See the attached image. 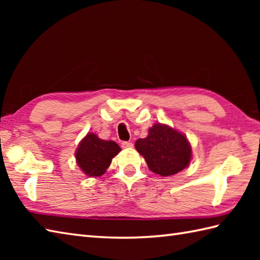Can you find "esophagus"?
Returning a JSON list of instances; mask_svg holds the SVG:
<instances>
[{
    "label": "esophagus",
    "mask_w": 260,
    "mask_h": 260,
    "mask_svg": "<svg viewBox=\"0 0 260 260\" xmlns=\"http://www.w3.org/2000/svg\"><path fill=\"white\" fill-rule=\"evenodd\" d=\"M121 147H123V148H132V147H133V143L121 142Z\"/></svg>",
    "instance_id": "34e87169"
}]
</instances>
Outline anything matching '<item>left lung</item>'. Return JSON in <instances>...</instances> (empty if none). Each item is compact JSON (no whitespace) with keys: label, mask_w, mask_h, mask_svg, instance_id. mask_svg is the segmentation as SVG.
Instances as JSON below:
<instances>
[{"label":"left lung","mask_w":260,"mask_h":260,"mask_svg":"<svg viewBox=\"0 0 260 260\" xmlns=\"http://www.w3.org/2000/svg\"><path fill=\"white\" fill-rule=\"evenodd\" d=\"M135 148L145 158L148 169L161 176L179 173L189 165L192 156L186 137L162 124L153 125L147 137L135 142Z\"/></svg>","instance_id":"8db88e82"}]
</instances>
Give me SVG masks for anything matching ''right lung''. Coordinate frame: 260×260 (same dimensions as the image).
<instances>
[{"label": "right lung", "instance_id": "right-lung-1", "mask_svg": "<svg viewBox=\"0 0 260 260\" xmlns=\"http://www.w3.org/2000/svg\"><path fill=\"white\" fill-rule=\"evenodd\" d=\"M119 152L120 147L115 142L88 133L76 151L77 164L87 176H102Z\"/></svg>", "mask_w": 260, "mask_h": 260}]
</instances>
